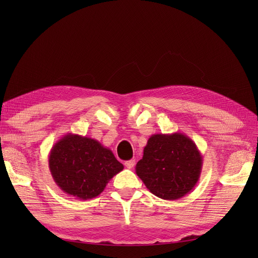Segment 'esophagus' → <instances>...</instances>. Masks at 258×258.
<instances>
[{"label": "esophagus", "instance_id": "esophagus-1", "mask_svg": "<svg viewBox=\"0 0 258 258\" xmlns=\"http://www.w3.org/2000/svg\"><path fill=\"white\" fill-rule=\"evenodd\" d=\"M124 165L127 167V168H133L135 165V160H130V161H126L124 163Z\"/></svg>", "mask_w": 258, "mask_h": 258}]
</instances>
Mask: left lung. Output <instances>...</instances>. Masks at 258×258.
I'll return each mask as SVG.
<instances>
[{
    "instance_id": "obj_1",
    "label": "left lung",
    "mask_w": 258,
    "mask_h": 258,
    "mask_svg": "<svg viewBox=\"0 0 258 258\" xmlns=\"http://www.w3.org/2000/svg\"><path fill=\"white\" fill-rule=\"evenodd\" d=\"M203 157L196 144L183 133L154 134L136 164L138 176L152 194L174 201L188 194L199 182Z\"/></svg>"
}]
</instances>
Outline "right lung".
Returning <instances> with one entry per match:
<instances>
[{
  "instance_id": "obj_1",
  "label": "right lung",
  "mask_w": 258,
  "mask_h": 258,
  "mask_svg": "<svg viewBox=\"0 0 258 258\" xmlns=\"http://www.w3.org/2000/svg\"><path fill=\"white\" fill-rule=\"evenodd\" d=\"M48 167L64 193L84 201L100 195L114 175L124 168L113 152L98 141L71 133L52 147Z\"/></svg>"
}]
</instances>
